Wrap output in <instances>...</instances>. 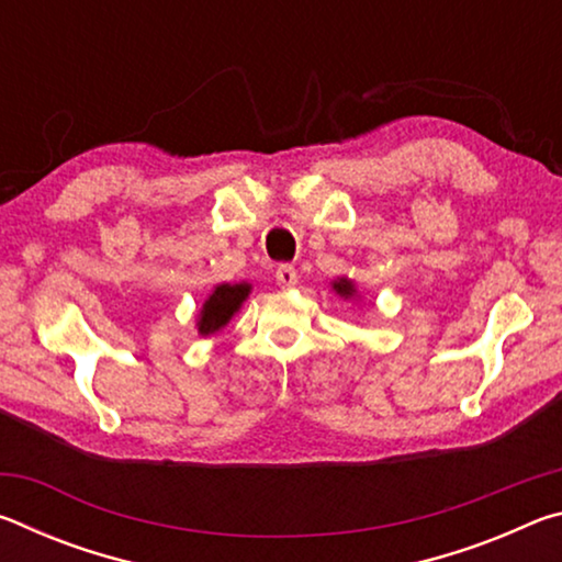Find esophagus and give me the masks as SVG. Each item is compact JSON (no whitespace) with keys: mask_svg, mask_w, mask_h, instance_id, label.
<instances>
[{"mask_svg":"<svg viewBox=\"0 0 562 562\" xmlns=\"http://www.w3.org/2000/svg\"><path fill=\"white\" fill-rule=\"evenodd\" d=\"M274 280H278L282 290H290L297 284V270H294L292 265H280V268L274 270Z\"/></svg>","mask_w":562,"mask_h":562,"instance_id":"esophagus-1","label":"esophagus"}]
</instances>
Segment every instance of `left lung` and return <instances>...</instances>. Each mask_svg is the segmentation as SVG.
Segmentation results:
<instances>
[{
    "label": "left lung",
    "instance_id": "8db88e82",
    "mask_svg": "<svg viewBox=\"0 0 562 562\" xmlns=\"http://www.w3.org/2000/svg\"><path fill=\"white\" fill-rule=\"evenodd\" d=\"M329 284H331V290H335L341 300H359V292H357L355 280L337 278V280H331Z\"/></svg>",
    "mask_w": 562,
    "mask_h": 562
}]
</instances>
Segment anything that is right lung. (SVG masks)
Listing matches in <instances>:
<instances>
[{
    "instance_id": "1",
    "label": "right lung",
    "mask_w": 562,
    "mask_h": 562,
    "mask_svg": "<svg viewBox=\"0 0 562 562\" xmlns=\"http://www.w3.org/2000/svg\"><path fill=\"white\" fill-rule=\"evenodd\" d=\"M252 284L250 282H221L215 284L207 294L201 312L195 317L198 335L211 337L215 331H221L227 322H231L237 312H240L243 302L250 297Z\"/></svg>"
}]
</instances>
